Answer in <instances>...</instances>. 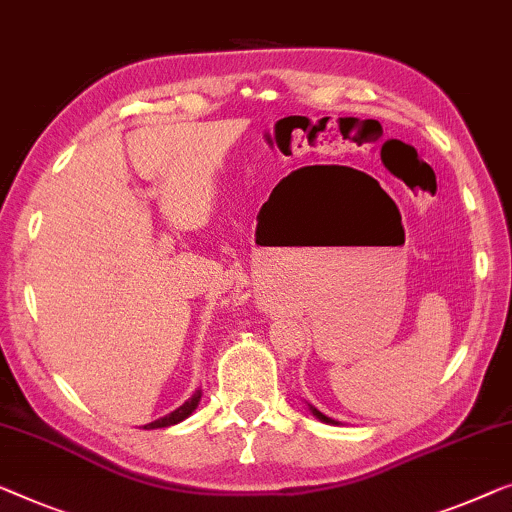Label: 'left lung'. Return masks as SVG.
Here are the masks:
<instances>
[{
	"label": "left lung",
	"mask_w": 512,
	"mask_h": 512,
	"mask_svg": "<svg viewBox=\"0 0 512 512\" xmlns=\"http://www.w3.org/2000/svg\"><path fill=\"white\" fill-rule=\"evenodd\" d=\"M309 406V413H311V416H314V418H318V420H321V422H325V425H339V422L337 420H332V418H328V416H325V413H321V411H318L316 409V406H311V404H307Z\"/></svg>",
	"instance_id": "obj_1"
}]
</instances>
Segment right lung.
Segmentation results:
<instances>
[{
	"label": "right lung",
	"instance_id": "1",
	"mask_svg": "<svg viewBox=\"0 0 512 512\" xmlns=\"http://www.w3.org/2000/svg\"><path fill=\"white\" fill-rule=\"evenodd\" d=\"M201 397H203V392L196 390L194 395H191L182 406H177L175 411H170L168 416H164V418H159V420H154V422H147V425H143V429H161V427H170V425H177V422L187 420L191 413L196 411V406H198V402H201Z\"/></svg>",
	"mask_w": 512,
	"mask_h": 512
}]
</instances>
